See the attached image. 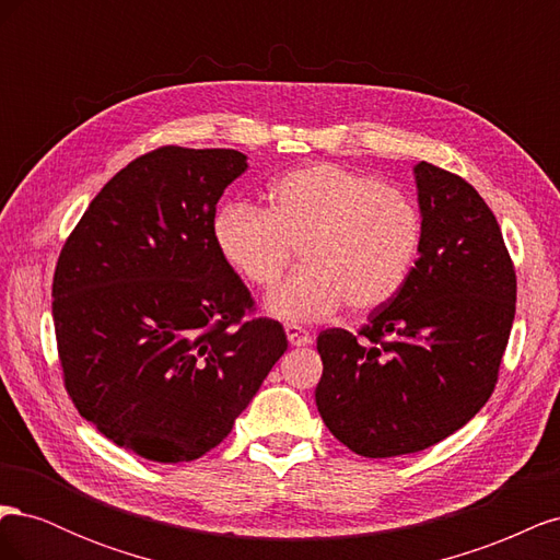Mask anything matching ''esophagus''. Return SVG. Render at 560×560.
<instances>
[{"instance_id": "obj_1", "label": "esophagus", "mask_w": 560, "mask_h": 560, "mask_svg": "<svg viewBox=\"0 0 560 560\" xmlns=\"http://www.w3.org/2000/svg\"><path fill=\"white\" fill-rule=\"evenodd\" d=\"M287 338H290L292 346H308L311 343V334L306 329H301L299 325H284Z\"/></svg>"}]
</instances>
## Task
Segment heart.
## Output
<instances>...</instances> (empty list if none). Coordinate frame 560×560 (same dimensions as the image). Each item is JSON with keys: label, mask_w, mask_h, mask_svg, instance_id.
<instances>
[{"label": "heart", "mask_w": 560, "mask_h": 560, "mask_svg": "<svg viewBox=\"0 0 560 560\" xmlns=\"http://www.w3.org/2000/svg\"><path fill=\"white\" fill-rule=\"evenodd\" d=\"M212 235L219 257L261 292L273 290L301 249L306 270L270 294L268 311L287 322H319L346 303L362 315L395 301L418 264L425 222L397 186L313 163L270 184L268 210L229 202Z\"/></svg>", "instance_id": "heart-1"}]
</instances>
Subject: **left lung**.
I'll return each instance as SVG.
<instances>
[{"mask_svg": "<svg viewBox=\"0 0 560 560\" xmlns=\"http://www.w3.org/2000/svg\"><path fill=\"white\" fill-rule=\"evenodd\" d=\"M416 182L425 241L401 294L358 334L317 336V411L364 457L418 453L477 416L516 313V268L479 191L428 161Z\"/></svg>", "mask_w": 560, "mask_h": 560, "instance_id": "1", "label": "left lung"}]
</instances>
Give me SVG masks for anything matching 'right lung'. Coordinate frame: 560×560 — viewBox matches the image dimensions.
<instances>
[{
	"label": "right lung",
	"mask_w": 560,
	"mask_h": 560,
	"mask_svg": "<svg viewBox=\"0 0 560 560\" xmlns=\"http://www.w3.org/2000/svg\"><path fill=\"white\" fill-rule=\"evenodd\" d=\"M245 167L235 149L159 147L103 186L60 249L67 395L147 460L189 463L222 444L287 350L214 245L217 200Z\"/></svg>",
	"instance_id": "1"
}]
</instances>
